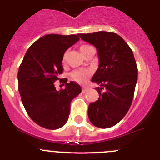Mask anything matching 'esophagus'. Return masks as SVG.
Returning <instances> with one entry per match:
<instances>
[{"label":"esophagus","instance_id":"34e87169","mask_svg":"<svg viewBox=\"0 0 160 160\" xmlns=\"http://www.w3.org/2000/svg\"><path fill=\"white\" fill-rule=\"evenodd\" d=\"M88 88H82V92H83V93H84V92H86L88 91Z\"/></svg>","mask_w":160,"mask_h":160}]
</instances>
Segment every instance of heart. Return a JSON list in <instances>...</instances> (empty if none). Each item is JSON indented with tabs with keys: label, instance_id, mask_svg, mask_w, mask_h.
<instances>
[{
	"label": "heart",
	"instance_id": "b5f03b06",
	"mask_svg": "<svg viewBox=\"0 0 160 160\" xmlns=\"http://www.w3.org/2000/svg\"><path fill=\"white\" fill-rule=\"evenodd\" d=\"M90 47H92V46H90V45H82V46H80V52L84 55L86 51H87ZM67 58H68V52L66 51L63 54L64 62L66 61ZM91 74H92V70L91 69H88V68H78V69H75L74 71H72L70 73V77H71L72 80H73L74 81L83 84V83H87L89 77H90Z\"/></svg>",
	"mask_w": 160,
	"mask_h": 160
}]
</instances>
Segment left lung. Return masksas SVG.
Instances as JSON below:
<instances>
[{
  "label": "left lung",
  "mask_w": 160,
  "mask_h": 160,
  "mask_svg": "<svg viewBox=\"0 0 160 160\" xmlns=\"http://www.w3.org/2000/svg\"><path fill=\"white\" fill-rule=\"evenodd\" d=\"M78 35L96 47L99 58L92 80L101 85L96 88L99 97L89 104V119L96 127L110 128L125 117L132 104L138 73L133 53L116 33L98 31Z\"/></svg>",
  "instance_id": "left-lung-1"
}]
</instances>
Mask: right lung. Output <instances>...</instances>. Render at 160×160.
Instances as JSON below:
<instances>
[{
	"mask_svg": "<svg viewBox=\"0 0 160 160\" xmlns=\"http://www.w3.org/2000/svg\"><path fill=\"white\" fill-rule=\"evenodd\" d=\"M76 35L50 34L33 43L19 65V92L29 117L42 127L57 129L67 122L72 100L81 92L74 81L60 80L66 88L57 91L53 83L63 72V54L79 41Z\"/></svg>",
	"mask_w": 160,
	"mask_h": 160,
	"instance_id": "1",
	"label": "right lung"
}]
</instances>
